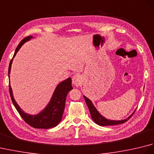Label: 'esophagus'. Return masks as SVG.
<instances>
[{
	"label": "esophagus",
	"instance_id": "esophagus-1",
	"mask_svg": "<svg viewBox=\"0 0 154 154\" xmlns=\"http://www.w3.org/2000/svg\"><path fill=\"white\" fill-rule=\"evenodd\" d=\"M72 81H73V83L75 86L79 87L83 83V78L79 74L75 75L73 77V79H72Z\"/></svg>",
	"mask_w": 154,
	"mask_h": 154
}]
</instances>
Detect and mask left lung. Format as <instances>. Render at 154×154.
<instances>
[{
	"instance_id": "8db88e82",
	"label": "left lung",
	"mask_w": 154,
	"mask_h": 154,
	"mask_svg": "<svg viewBox=\"0 0 154 154\" xmlns=\"http://www.w3.org/2000/svg\"><path fill=\"white\" fill-rule=\"evenodd\" d=\"M85 98V100L87 103V105L89 108L90 113H91V116L92 119L93 120V121L96 124H99V126H111V125H117V124H123L124 122H127L130 118L132 116V115L134 114L135 111L130 116H128L127 119H124V120H108L105 118L103 117L100 114H99V112H98L97 110L96 109V108L94 106V105L93 104L92 102L87 98L85 96H84Z\"/></svg>"
}]
</instances>
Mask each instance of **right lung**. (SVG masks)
I'll return each mask as SVG.
<instances>
[{
	"instance_id": "add662e5",
	"label": "right lung",
	"mask_w": 154,
	"mask_h": 154,
	"mask_svg": "<svg viewBox=\"0 0 154 154\" xmlns=\"http://www.w3.org/2000/svg\"><path fill=\"white\" fill-rule=\"evenodd\" d=\"M32 36H27L24 38L23 40L20 42V44L16 48L14 56L11 60L9 64L8 67V77H10V72H11V65L16 53L20 50L22 45L24 44L26 42L28 41ZM9 92L10 95L11 97V100L13 103V104L15 106L16 109L17 110L20 115L22 118L28 124L32 127L35 128H44L48 129L50 128H53L56 126L60 123L63 116V113L65 109V99L68 93L73 89L71 86V78H68L66 80L62 81L61 83L58 85L55 89L53 96H52L50 102L49 103L48 106L45 109L39 113L37 115H30L25 113L22 111L20 108L16 103V101L13 97V94L12 92L11 87L9 84Z\"/></svg>"
}]
</instances>
